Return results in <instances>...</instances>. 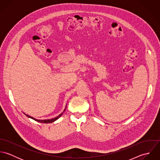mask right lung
I'll return each mask as SVG.
<instances>
[{"instance_id": "obj_1", "label": "right lung", "mask_w": 160, "mask_h": 160, "mask_svg": "<svg viewBox=\"0 0 160 160\" xmlns=\"http://www.w3.org/2000/svg\"><path fill=\"white\" fill-rule=\"evenodd\" d=\"M66 108H67V106L65 107V110H63V112L61 114H59L58 116H57V117L55 118H52V119H36V118H33V117H32V116H29V115H28V114H25L24 113H23L25 114L27 117H28L29 118H31V119L35 120L36 121H38V122H41V123H51V122H53L57 120L60 116H62V115L63 114V113H64L65 111L66 110Z\"/></svg>"}]
</instances>
